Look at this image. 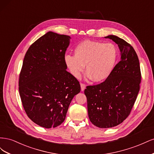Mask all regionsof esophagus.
<instances>
[{
    "instance_id": "esophagus-1",
    "label": "esophagus",
    "mask_w": 154,
    "mask_h": 154,
    "mask_svg": "<svg viewBox=\"0 0 154 154\" xmlns=\"http://www.w3.org/2000/svg\"><path fill=\"white\" fill-rule=\"evenodd\" d=\"M80 85H81V90H82V91H83L85 90V87H86L85 84V83H80Z\"/></svg>"
}]
</instances>
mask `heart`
<instances>
[{
    "mask_svg": "<svg viewBox=\"0 0 154 154\" xmlns=\"http://www.w3.org/2000/svg\"><path fill=\"white\" fill-rule=\"evenodd\" d=\"M117 58L118 50L114 44L85 40L74 48V56L66 55L65 63L74 77H80L86 66L87 77L101 82L110 75Z\"/></svg>",
    "mask_w": 154,
    "mask_h": 154,
    "instance_id": "b5f03b06",
    "label": "heart"
}]
</instances>
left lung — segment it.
Returning a JSON list of instances; mask_svg holds the SVG:
<instances>
[{"label":"left lung","instance_id":"8db88e82","mask_svg":"<svg viewBox=\"0 0 154 154\" xmlns=\"http://www.w3.org/2000/svg\"><path fill=\"white\" fill-rule=\"evenodd\" d=\"M105 38L118 45L122 59L106 80L88 85L84 91L88 118L93 125L103 128L119 125L130 115L141 80L139 58L132 46L114 35Z\"/></svg>","mask_w":154,"mask_h":154}]
</instances>
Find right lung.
I'll return each instance as SVG.
<instances>
[{"mask_svg":"<svg viewBox=\"0 0 154 154\" xmlns=\"http://www.w3.org/2000/svg\"><path fill=\"white\" fill-rule=\"evenodd\" d=\"M70 38L49 31L31 45L23 61L18 80L22 106L31 121L46 128L63 122L72 98L81 91L65 63Z\"/></svg>","mask_w":154,"mask_h":154,"instance_id":"right-lung-1","label":"right lung"}]
</instances>
